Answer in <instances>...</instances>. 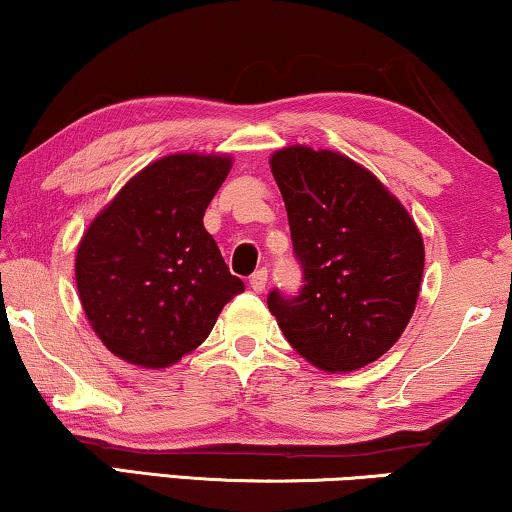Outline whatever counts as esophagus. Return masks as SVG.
Listing matches in <instances>:
<instances>
[{
  "label": "esophagus",
  "instance_id": "esophagus-1",
  "mask_svg": "<svg viewBox=\"0 0 512 512\" xmlns=\"http://www.w3.org/2000/svg\"><path fill=\"white\" fill-rule=\"evenodd\" d=\"M249 286L256 293H263L265 286H268V270H256L254 275L249 277Z\"/></svg>",
  "mask_w": 512,
  "mask_h": 512
}]
</instances>
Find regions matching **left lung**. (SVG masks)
<instances>
[{
  "label": "left lung",
  "instance_id": "8db88e82",
  "mask_svg": "<svg viewBox=\"0 0 512 512\" xmlns=\"http://www.w3.org/2000/svg\"><path fill=\"white\" fill-rule=\"evenodd\" d=\"M300 296H268L289 345L326 373H352L387 354L415 312L424 240L401 200L368 167L338 151L284 146L270 156Z\"/></svg>",
  "mask_w": 512,
  "mask_h": 512
}]
</instances>
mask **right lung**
Returning <instances> with one entry per match:
<instances>
[{
  "instance_id": "right-lung-1",
  "label": "right lung",
  "mask_w": 512,
  "mask_h": 512,
  "mask_svg": "<svg viewBox=\"0 0 512 512\" xmlns=\"http://www.w3.org/2000/svg\"><path fill=\"white\" fill-rule=\"evenodd\" d=\"M230 167L228 153L153 160L90 221L76 249V289L88 324L118 359L172 366L244 291L202 223Z\"/></svg>"
}]
</instances>
